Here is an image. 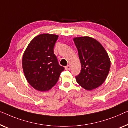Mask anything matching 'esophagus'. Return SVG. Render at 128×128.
<instances>
[{
    "mask_svg": "<svg viewBox=\"0 0 128 128\" xmlns=\"http://www.w3.org/2000/svg\"><path fill=\"white\" fill-rule=\"evenodd\" d=\"M65 69H66V71H68V70H70V66H66V67H65Z\"/></svg>",
    "mask_w": 128,
    "mask_h": 128,
    "instance_id": "esophagus-1",
    "label": "esophagus"
}]
</instances>
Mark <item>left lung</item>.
Listing matches in <instances>:
<instances>
[{
    "mask_svg": "<svg viewBox=\"0 0 128 128\" xmlns=\"http://www.w3.org/2000/svg\"><path fill=\"white\" fill-rule=\"evenodd\" d=\"M74 41L81 63V72L76 76V82L87 90L96 89L108 75L111 67L108 54L102 44L92 38L77 37Z\"/></svg>",
    "mask_w": 128,
    "mask_h": 128,
    "instance_id": "obj_1",
    "label": "left lung"
}]
</instances>
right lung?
Segmentation results:
<instances>
[{
	"label": "right lung",
	"mask_w": 128,
	"mask_h": 128,
	"mask_svg": "<svg viewBox=\"0 0 128 128\" xmlns=\"http://www.w3.org/2000/svg\"><path fill=\"white\" fill-rule=\"evenodd\" d=\"M58 38V35L54 34L38 35L30 43L23 54L25 76L29 84L38 91L51 89L64 70L54 54V47Z\"/></svg>",
	"instance_id": "obj_1"
}]
</instances>
